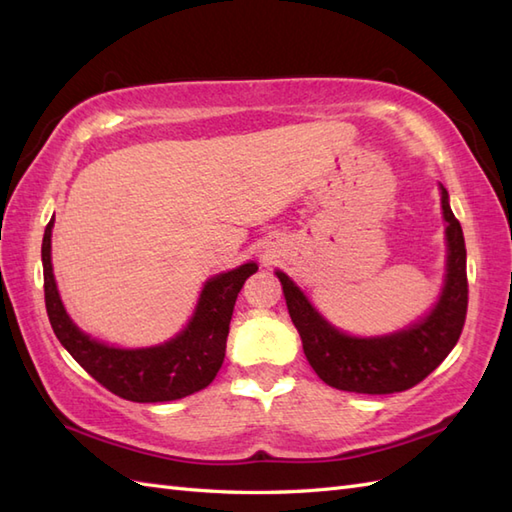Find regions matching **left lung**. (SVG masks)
Wrapping results in <instances>:
<instances>
[{
    "label": "left lung",
    "instance_id": "8db88e82",
    "mask_svg": "<svg viewBox=\"0 0 512 512\" xmlns=\"http://www.w3.org/2000/svg\"><path fill=\"white\" fill-rule=\"evenodd\" d=\"M442 211L447 220L449 244L447 281L438 306L427 319L409 330L378 336V339L347 336L332 328L310 306L303 292L277 270L290 319L301 336L303 352L323 383L356 394H396L427 378L458 343L469 308L466 246L462 226L455 220L444 187Z\"/></svg>",
    "mask_w": 512,
    "mask_h": 512
}]
</instances>
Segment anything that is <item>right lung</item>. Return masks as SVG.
Here are the masks:
<instances>
[{
  "label": "right lung",
  "instance_id": "1",
  "mask_svg": "<svg viewBox=\"0 0 512 512\" xmlns=\"http://www.w3.org/2000/svg\"><path fill=\"white\" fill-rule=\"evenodd\" d=\"M52 220L41 244L43 292L54 334L72 358L112 394L132 402H167L191 396L217 376L224 361L228 325L244 281L257 264H244L206 281L187 330L165 345L118 350L83 334L65 314L50 262Z\"/></svg>",
  "mask_w": 512,
  "mask_h": 512
}]
</instances>
